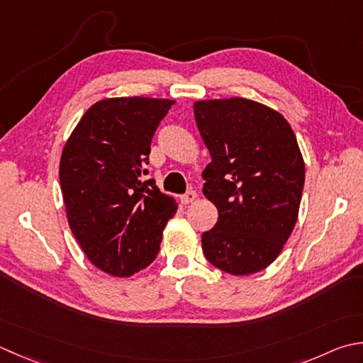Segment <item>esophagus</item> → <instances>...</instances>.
Wrapping results in <instances>:
<instances>
[{"mask_svg":"<svg viewBox=\"0 0 363 363\" xmlns=\"http://www.w3.org/2000/svg\"><path fill=\"white\" fill-rule=\"evenodd\" d=\"M196 191L195 190H189L187 194H184L182 196H181V203L182 204H190V203H194L195 200H196Z\"/></svg>","mask_w":363,"mask_h":363,"instance_id":"1","label":"esophagus"}]
</instances>
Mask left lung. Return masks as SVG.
<instances>
[{
  "instance_id": "1",
  "label": "left lung",
  "mask_w": 363,
  "mask_h": 363,
  "mask_svg": "<svg viewBox=\"0 0 363 363\" xmlns=\"http://www.w3.org/2000/svg\"><path fill=\"white\" fill-rule=\"evenodd\" d=\"M211 163L203 194L216 204V226L203 233V253L233 275L274 262L294 230L305 163L294 130L269 106L244 97L194 104Z\"/></svg>"
}]
</instances>
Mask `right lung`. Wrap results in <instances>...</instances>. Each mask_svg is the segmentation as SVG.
<instances>
[{
	"label": "right lung",
	"instance_id": "obj_1",
	"mask_svg": "<svg viewBox=\"0 0 363 363\" xmlns=\"http://www.w3.org/2000/svg\"><path fill=\"white\" fill-rule=\"evenodd\" d=\"M174 101L111 97L89 106L62 149L67 222L88 259L130 277L157 257L177 204L146 179L151 141Z\"/></svg>",
	"mask_w": 363,
	"mask_h": 363
}]
</instances>
